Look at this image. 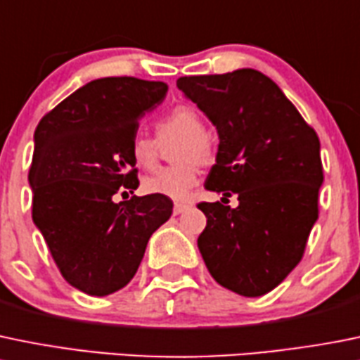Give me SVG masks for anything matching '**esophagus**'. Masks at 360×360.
<instances>
[{
	"mask_svg": "<svg viewBox=\"0 0 360 360\" xmlns=\"http://www.w3.org/2000/svg\"><path fill=\"white\" fill-rule=\"evenodd\" d=\"M188 209V204H181V202H176L174 204V214H181V212H184Z\"/></svg>",
	"mask_w": 360,
	"mask_h": 360,
	"instance_id": "34e87169",
	"label": "esophagus"
}]
</instances>
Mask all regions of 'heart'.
I'll return each instance as SVG.
<instances>
[{
  "instance_id": "1",
  "label": "heart",
  "mask_w": 360,
  "mask_h": 360,
  "mask_svg": "<svg viewBox=\"0 0 360 360\" xmlns=\"http://www.w3.org/2000/svg\"><path fill=\"white\" fill-rule=\"evenodd\" d=\"M158 141L181 137L174 151L176 165L165 167L146 177L142 188L151 195H163L172 200H186L197 186L202 165L214 158V144L205 134V124L197 109L190 105H177L162 116L156 123ZM131 160L146 170L155 169L158 163V142L146 135H135L130 144Z\"/></svg>"
}]
</instances>
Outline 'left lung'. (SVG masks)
Returning <instances> with one entry per match:
<instances>
[{
  "mask_svg": "<svg viewBox=\"0 0 360 360\" xmlns=\"http://www.w3.org/2000/svg\"><path fill=\"white\" fill-rule=\"evenodd\" d=\"M177 87L218 130V155L205 188L223 193L221 200L232 193L239 200L236 209L198 204L207 218L198 250L221 287L260 297L301 262L319 219V135L257 70L181 77Z\"/></svg>",
  "mask_w": 360,
  "mask_h": 360,
  "instance_id": "1",
  "label": "left lung"
}]
</instances>
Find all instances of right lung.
<instances>
[{
    "label": "right lung",
    "mask_w": 360,
    "mask_h": 360,
    "mask_svg": "<svg viewBox=\"0 0 360 360\" xmlns=\"http://www.w3.org/2000/svg\"><path fill=\"white\" fill-rule=\"evenodd\" d=\"M167 84L135 77L87 82L34 130L30 169L33 221L61 276L87 295H109L137 273L149 237L172 214L163 195H131L130 155L139 121L163 102Z\"/></svg>",
    "instance_id": "1"
}]
</instances>
